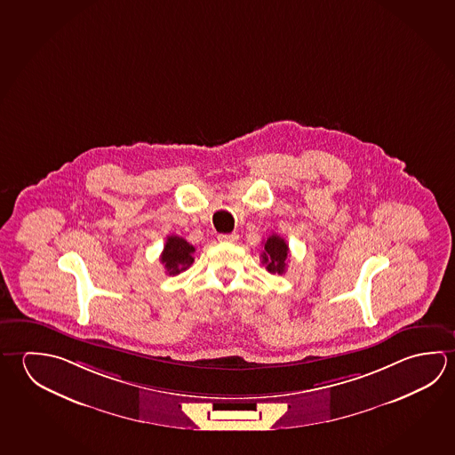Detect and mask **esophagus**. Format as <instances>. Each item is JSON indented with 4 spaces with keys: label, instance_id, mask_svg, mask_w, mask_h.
<instances>
[{
    "label": "esophagus",
    "instance_id": "esophagus-1",
    "mask_svg": "<svg viewBox=\"0 0 455 455\" xmlns=\"http://www.w3.org/2000/svg\"><path fill=\"white\" fill-rule=\"evenodd\" d=\"M217 239H219L220 243H235V241L238 239V235H236V233H227V235H219Z\"/></svg>",
    "mask_w": 455,
    "mask_h": 455
}]
</instances>
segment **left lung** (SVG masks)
Returning <instances> with one entry per match:
<instances>
[{
  "label": "left lung",
  "mask_w": 455,
  "mask_h": 455,
  "mask_svg": "<svg viewBox=\"0 0 455 455\" xmlns=\"http://www.w3.org/2000/svg\"><path fill=\"white\" fill-rule=\"evenodd\" d=\"M287 252H289V246L286 241L276 233H273L267 238L260 257H262L263 265L271 275H283L286 271L287 259H289Z\"/></svg>",
  "instance_id": "obj_1"
}]
</instances>
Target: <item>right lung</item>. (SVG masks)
<instances>
[{
    "label": "right lung",
    "instance_id": "1",
    "mask_svg": "<svg viewBox=\"0 0 455 455\" xmlns=\"http://www.w3.org/2000/svg\"><path fill=\"white\" fill-rule=\"evenodd\" d=\"M195 247L184 238L172 235L166 239L164 249L161 252L160 260L169 276H176L185 271L195 262Z\"/></svg>",
    "mask_w": 455,
    "mask_h": 455
}]
</instances>
